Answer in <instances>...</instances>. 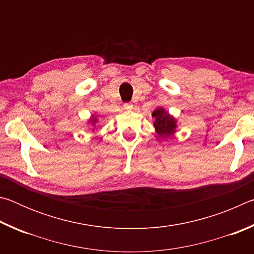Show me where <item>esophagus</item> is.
<instances>
[{
  "label": "esophagus",
  "instance_id": "esophagus-1",
  "mask_svg": "<svg viewBox=\"0 0 254 254\" xmlns=\"http://www.w3.org/2000/svg\"><path fill=\"white\" fill-rule=\"evenodd\" d=\"M124 109L130 111V110L133 109V104H132V103H126V104H124Z\"/></svg>",
  "mask_w": 254,
  "mask_h": 254
}]
</instances>
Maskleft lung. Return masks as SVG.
Instances as JSON below:
<instances>
[{"mask_svg":"<svg viewBox=\"0 0 254 254\" xmlns=\"http://www.w3.org/2000/svg\"><path fill=\"white\" fill-rule=\"evenodd\" d=\"M152 117L156 119L154 127H156V131L159 135L161 137H167L174 134L177 126H176V120L171 117L168 112L159 107V109L154 110Z\"/></svg>","mask_w":254,"mask_h":254,"instance_id":"1","label":"left lung"}]
</instances>
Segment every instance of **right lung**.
I'll return each instance as SVG.
<instances>
[{
  "mask_svg": "<svg viewBox=\"0 0 254 254\" xmlns=\"http://www.w3.org/2000/svg\"><path fill=\"white\" fill-rule=\"evenodd\" d=\"M89 122H91V123L93 124V126H95L96 122H97V119H96L95 117H92L91 120H89Z\"/></svg>",
  "mask_w": 254,
  "mask_h": 254,
  "instance_id": "1",
  "label": "right lung"
}]
</instances>
